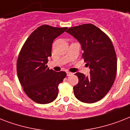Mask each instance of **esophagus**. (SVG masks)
I'll list each match as a JSON object with an SVG mask.
<instances>
[{"mask_svg":"<svg viewBox=\"0 0 130 130\" xmlns=\"http://www.w3.org/2000/svg\"><path fill=\"white\" fill-rule=\"evenodd\" d=\"M72 74H73V73L71 72H69V71H67V76H70V75H71Z\"/></svg>","mask_w":130,"mask_h":130,"instance_id":"obj_1","label":"esophagus"}]
</instances>
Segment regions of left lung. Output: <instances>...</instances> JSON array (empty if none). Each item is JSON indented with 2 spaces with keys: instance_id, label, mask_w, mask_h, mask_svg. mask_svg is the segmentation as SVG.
Here are the masks:
<instances>
[{
  "instance_id": "left-lung-1",
  "label": "left lung",
  "mask_w": 130,
  "mask_h": 130,
  "mask_svg": "<svg viewBox=\"0 0 130 130\" xmlns=\"http://www.w3.org/2000/svg\"><path fill=\"white\" fill-rule=\"evenodd\" d=\"M79 41L82 57L90 68L85 77L77 73L78 84L73 87L75 98L83 103H92L102 100L112 87L117 73V56L109 37L93 24L69 28L66 31Z\"/></svg>"
}]
</instances>
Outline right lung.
<instances>
[{
    "mask_svg": "<svg viewBox=\"0 0 130 130\" xmlns=\"http://www.w3.org/2000/svg\"><path fill=\"white\" fill-rule=\"evenodd\" d=\"M67 27L43 25L36 28L23 45L17 62L20 83L30 100L40 104L53 102L57 97L58 86L67 74L55 72L46 65L51 56L53 40Z\"/></svg>",
    "mask_w": 130,
    "mask_h": 130,
    "instance_id": "1",
    "label": "right lung"
}]
</instances>
